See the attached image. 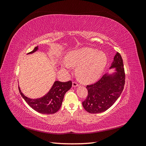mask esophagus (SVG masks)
Instances as JSON below:
<instances>
[{
    "label": "esophagus",
    "mask_w": 146,
    "mask_h": 146,
    "mask_svg": "<svg viewBox=\"0 0 146 146\" xmlns=\"http://www.w3.org/2000/svg\"><path fill=\"white\" fill-rule=\"evenodd\" d=\"M78 86V84L76 82H72V86L73 87H77Z\"/></svg>",
    "instance_id": "1"
}]
</instances>
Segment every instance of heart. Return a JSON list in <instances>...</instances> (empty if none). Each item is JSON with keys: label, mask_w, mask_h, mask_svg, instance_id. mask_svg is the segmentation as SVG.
I'll return each mask as SVG.
<instances>
[{"label": "heart", "mask_w": 146, "mask_h": 146, "mask_svg": "<svg viewBox=\"0 0 146 146\" xmlns=\"http://www.w3.org/2000/svg\"><path fill=\"white\" fill-rule=\"evenodd\" d=\"M107 63V56L104 52L93 48L83 47L69 53L63 69L69 70L70 66H78V78L83 83H90L100 77Z\"/></svg>", "instance_id": "obj_1"}]
</instances>
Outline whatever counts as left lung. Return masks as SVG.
Masks as SVG:
<instances>
[{
  "label": "left lung",
  "instance_id": "1",
  "mask_svg": "<svg viewBox=\"0 0 146 146\" xmlns=\"http://www.w3.org/2000/svg\"><path fill=\"white\" fill-rule=\"evenodd\" d=\"M115 68L113 74H105L98 82L86 86L88 94L82 105L88 113L106 111L121 96L125 85V71L122 58L118 52L110 68Z\"/></svg>",
  "mask_w": 146,
  "mask_h": 146
}]
</instances>
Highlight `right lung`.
I'll use <instances>...</instances> for the list:
<instances>
[{
  "label": "right lung",
  "instance_id": "add662e5",
  "mask_svg": "<svg viewBox=\"0 0 146 146\" xmlns=\"http://www.w3.org/2000/svg\"><path fill=\"white\" fill-rule=\"evenodd\" d=\"M38 50V46L35 47L32 52L27 54H33ZM71 86V81L66 82L55 81L49 91L42 98L38 99L27 98L21 92L19 86L18 88L21 95L31 108L39 113L51 114L58 111L62 104L64 94Z\"/></svg>",
  "mask_w": 146,
  "mask_h": 146
}]
</instances>
